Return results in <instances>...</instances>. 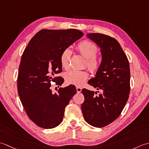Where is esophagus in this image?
Returning <instances> with one entry per match:
<instances>
[{
  "label": "esophagus",
  "mask_w": 149,
  "mask_h": 149,
  "mask_svg": "<svg viewBox=\"0 0 149 149\" xmlns=\"http://www.w3.org/2000/svg\"><path fill=\"white\" fill-rule=\"evenodd\" d=\"M77 91L78 93H80L81 91V88L80 87H77Z\"/></svg>",
  "instance_id": "esophagus-1"
}]
</instances>
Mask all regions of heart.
Instances as JSON below:
<instances>
[{"mask_svg":"<svg viewBox=\"0 0 149 149\" xmlns=\"http://www.w3.org/2000/svg\"><path fill=\"white\" fill-rule=\"evenodd\" d=\"M77 49L81 56L86 58L85 65L89 70L95 72L98 70L101 65V59L96 55L98 53V47L93 42L89 40L80 42L77 45ZM71 50L66 48L62 51L60 55V63L63 69L69 68V62L71 56ZM89 72L87 70H71L67 72L64 75L66 82L77 86H81L86 82L89 78Z\"/></svg>","mask_w":149,"mask_h":149,"instance_id":"obj_1","label":"heart"}]
</instances>
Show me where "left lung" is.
Instances as JSON below:
<instances>
[{"mask_svg": "<svg viewBox=\"0 0 149 149\" xmlns=\"http://www.w3.org/2000/svg\"><path fill=\"white\" fill-rule=\"evenodd\" d=\"M88 38L101 49L102 62L95 78L88 84L102 93L83 89L81 111L85 120L95 127H104L120 116L130 93L128 58L116 39L101 33H89ZM99 93V91H98Z\"/></svg>", "mask_w": 149, "mask_h": 149, "instance_id": "8db88e82", "label": "left lung"}]
</instances>
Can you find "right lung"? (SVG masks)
<instances>
[{"instance_id": "right-lung-1", "label": "right lung", "mask_w": 149, "mask_h": 149, "mask_svg": "<svg viewBox=\"0 0 149 149\" xmlns=\"http://www.w3.org/2000/svg\"><path fill=\"white\" fill-rule=\"evenodd\" d=\"M74 29H42L29 41L21 58L17 89L21 103L29 119L44 129H53L63 120L65 108L76 93L74 86L60 87L57 93L51 90V81L59 86L62 78V51L82 37ZM57 91V90H56Z\"/></svg>"}]
</instances>
